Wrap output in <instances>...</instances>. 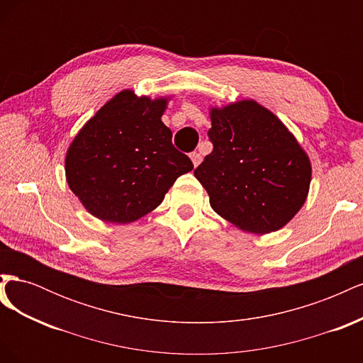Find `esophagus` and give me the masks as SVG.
I'll use <instances>...</instances> for the list:
<instances>
[{"mask_svg":"<svg viewBox=\"0 0 363 363\" xmlns=\"http://www.w3.org/2000/svg\"><path fill=\"white\" fill-rule=\"evenodd\" d=\"M191 160H192V163H194V167L196 168V167H199V164L201 163L203 157H201V155H200V152H196V151H194V152H191Z\"/></svg>","mask_w":363,"mask_h":363,"instance_id":"esophagus-1","label":"esophagus"}]
</instances>
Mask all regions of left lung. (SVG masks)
Here are the masks:
<instances>
[{"instance_id":"8db88e82","label":"left lung","mask_w":363,"mask_h":363,"mask_svg":"<svg viewBox=\"0 0 363 363\" xmlns=\"http://www.w3.org/2000/svg\"><path fill=\"white\" fill-rule=\"evenodd\" d=\"M213 144L194 175L213 211L244 232L286 225L307 199L311 160L281 121L252 100L211 111Z\"/></svg>"}]
</instances>
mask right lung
Returning <instances> with one entry per match:
<instances>
[{"mask_svg": "<svg viewBox=\"0 0 363 363\" xmlns=\"http://www.w3.org/2000/svg\"><path fill=\"white\" fill-rule=\"evenodd\" d=\"M167 98H138L123 91L106 103L75 136L65 171L87 212L106 223L127 224L163 201L191 159L172 145L162 123Z\"/></svg>", "mask_w": 363, "mask_h": 363, "instance_id": "obj_1", "label": "right lung"}]
</instances>
